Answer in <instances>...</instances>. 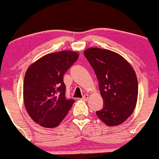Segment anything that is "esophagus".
<instances>
[{
    "label": "esophagus",
    "instance_id": "obj_1",
    "mask_svg": "<svg viewBox=\"0 0 159 159\" xmlns=\"http://www.w3.org/2000/svg\"><path fill=\"white\" fill-rule=\"evenodd\" d=\"M88 98H89V95H88V94H84V95H83V97L82 98V99L84 100V101H88Z\"/></svg>",
    "mask_w": 159,
    "mask_h": 159
}]
</instances>
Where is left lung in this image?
Returning <instances> with one entry per match:
<instances>
[{"mask_svg":"<svg viewBox=\"0 0 159 159\" xmlns=\"http://www.w3.org/2000/svg\"><path fill=\"white\" fill-rule=\"evenodd\" d=\"M84 55L94 69L103 100L98 117L108 126L120 125L136 106L138 84L134 69L122 56L108 50L91 48Z\"/></svg>","mask_w":159,"mask_h":159,"instance_id":"8db88e82","label":"left lung"}]
</instances>
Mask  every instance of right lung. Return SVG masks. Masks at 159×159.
<instances>
[{
	"label": "right lung",
	"instance_id": "add662e5",
	"mask_svg": "<svg viewBox=\"0 0 159 159\" xmlns=\"http://www.w3.org/2000/svg\"><path fill=\"white\" fill-rule=\"evenodd\" d=\"M78 58V53L69 51L48 54L27 70L23 88L26 110L43 127H57L75 103L66 97L64 75Z\"/></svg>",
	"mask_w": 159,
	"mask_h": 159
}]
</instances>
